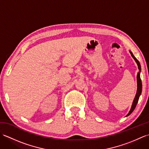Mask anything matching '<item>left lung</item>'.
I'll use <instances>...</instances> for the list:
<instances>
[{"mask_svg": "<svg viewBox=\"0 0 149 149\" xmlns=\"http://www.w3.org/2000/svg\"><path fill=\"white\" fill-rule=\"evenodd\" d=\"M129 52H130V54H131V56L132 57V58L134 59V61H136V64L138 65V68L139 69V72H138L137 77H136V79H137V91H136V94L133 102H132L131 108L130 111H129V112L128 113L127 115H126V116H127L129 115H131V114L132 113V112L133 111L134 109H135V107H136V106L137 103L138 102L139 97H140V96L141 95V91H142V83H141V79H140V73H141V70L140 63V62L138 61V60L135 58L134 56L133 55V54H132V52L131 51V50H129Z\"/></svg>", "mask_w": 149, "mask_h": 149, "instance_id": "1", "label": "left lung"}]
</instances>
